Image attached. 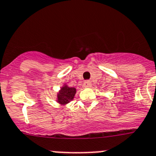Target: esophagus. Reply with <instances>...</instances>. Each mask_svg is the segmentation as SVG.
<instances>
[{
    "mask_svg": "<svg viewBox=\"0 0 156 156\" xmlns=\"http://www.w3.org/2000/svg\"><path fill=\"white\" fill-rule=\"evenodd\" d=\"M84 87L85 88H91L92 87V82L90 81H86L84 82Z\"/></svg>",
    "mask_w": 156,
    "mask_h": 156,
    "instance_id": "obj_1",
    "label": "esophagus"
}]
</instances>
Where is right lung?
I'll return each instance as SVG.
<instances>
[{
	"instance_id": "obj_1",
	"label": "right lung",
	"mask_w": 156,
	"mask_h": 156,
	"mask_svg": "<svg viewBox=\"0 0 156 156\" xmlns=\"http://www.w3.org/2000/svg\"><path fill=\"white\" fill-rule=\"evenodd\" d=\"M77 90L74 87H69L67 84L64 83L57 93V97L55 101L62 106H66L67 104L74 100V95Z\"/></svg>"
}]
</instances>
